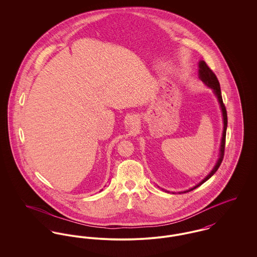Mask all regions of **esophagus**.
Instances as JSON below:
<instances>
[{
	"instance_id": "1",
	"label": "esophagus",
	"mask_w": 257,
	"mask_h": 257,
	"mask_svg": "<svg viewBox=\"0 0 257 257\" xmlns=\"http://www.w3.org/2000/svg\"><path fill=\"white\" fill-rule=\"evenodd\" d=\"M137 120H138V119H137V117H133V118L131 119V120H130V123L133 124V125H135L136 123H137Z\"/></svg>"
}]
</instances>
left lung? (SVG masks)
<instances>
[{"instance_id": "obj_1", "label": "left lung", "mask_w": 257, "mask_h": 257, "mask_svg": "<svg viewBox=\"0 0 257 257\" xmlns=\"http://www.w3.org/2000/svg\"><path fill=\"white\" fill-rule=\"evenodd\" d=\"M199 78L202 80V82L205 84V86L209 88L212 89L213 93L215 94L219 105H220V109H221V112H222L223 117V133L222 137H221V143H220V148H219V155H218V159H217V162L215 164V166L213 167V169L211 170V171L205 176V178L200 182L198 183L196 186L192 187V188L186 190V191H183V192H178L179 194H182V193H186V192H190L194 189L198 188L199 186H201L203 183H205L206 180H208L216 171L219 169L221 163H222L223 157H224V150H225V138H226V130H227V111H226V108H225V105L223 104L222 95H221V89H220V85H219V82L215 76V74L210 70V68L206 65L204 60H200L199 61ZM174 194V193H172Z\"/></svg>"}]
</instances>
